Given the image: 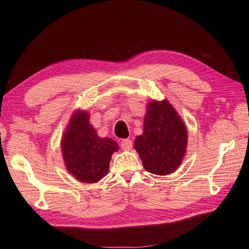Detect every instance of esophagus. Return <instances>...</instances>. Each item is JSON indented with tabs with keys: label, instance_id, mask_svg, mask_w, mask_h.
I'll use <instances>...</instances> for the list:
<instances>
[{
	"label": "esophagus",
	"instance_id": "obj_1",
	"mask_svg": "<svg viewBox=\"0 0 249 249\" xmlns=\"http://www.w3.org/2000/svg\"><path fill=\"white\" fill-rule=\"evenodd\" d=\"M121 147L123 150H130L132 147V142L129 139H125L121 141Z\"/></svg>",
	"mask_w": 249,
	"mask_h": 249
}]
</instances>
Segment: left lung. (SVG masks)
<instances>
[{
	"instance_id": "obj_1",
	"label": "left lung",
	"mask_w": 249,
	"mask_h": 249,
	"mask_svg": "<svg viewBox=\"0 0 249 249\" xmlns=\"http://www.w3.org/2000/svg\"><path fill=\"white\" fill-rule=\"evenodd\" d=\"M186 125L167 100L147 104L144 129L135 140V149L146 171L167 176L179 168L186 154Z\"/></svg>"
}]
</instances>
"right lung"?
I'll list each match as a JSON object with an SVG mask.
<instances>
[{
	"label": "right lung",
	"instance_id": "right-lung-1",
	"mask_svg": "<svg viewBox=\"0 0 249 249\" xmlns=\"http://www.w3.org/2000/svg\"><path fill=\"white\" fill-rule=\"evenodd\" d=\"M89 113L76 109L61 140L64 164L68 173L82 183H97L108 174L113 152L119 145L110 138H100L89 123Z\"/></svg>",
	"mask_w": 249,
	"mask_h": 249
}]
</instances>
